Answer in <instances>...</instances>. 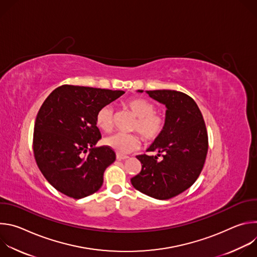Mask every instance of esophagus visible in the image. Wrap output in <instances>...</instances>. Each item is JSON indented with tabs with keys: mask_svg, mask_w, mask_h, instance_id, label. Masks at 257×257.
Instances as JSON below:
<instances>
[{
	"mask_svg": "<svg viewBox=\"0 0 257 257\" xmlns=\"http://www.w3.org/2000/svg\"><path fill=\"white\" fill-rule=\"evenodd\" d=\"M128 159V157L127 156H121V155H117V160H119V161H124V160H127Z\"/></svg>",
	"mask_w": 257,
	"mask_h": 257,
	"instance_id": "obj_1",
	"label": "esophagus"
}]
</instances>
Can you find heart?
I'll use <instances>...</instances> for the list:
<instances>
[{
  "instance_id": "obj_1",
  "label": "heart",
  "mask_w": 257,
  "mask_h": 257,
  "mask_svg": "<svg viewBox=\"0 0 257 257\" xmlns=\"http://www.w3.org/2000/svg\"><path fill=\"white\" fill-rule=\"evenodd\" d=\"M126 107L136 117L132 131L137 132L145 142L155 141L165 129V118L156 112L155 104L142 97L131 98L126 101ZM115 112L112 105H104L96 114L95 122L98 128L108 132L114 127ZM104 144L119 155H127L139 148V140L136 135L116 133L104 138Z\"/></svg>"
}]
</instances>
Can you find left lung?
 I'll return each mask as SVG.
<instances>
[{
    "instance_id": "8db88e82",
    "label": "left lung",
    "mask_w": 257,
    "mask_h": 257,
    "mask_svg": "<svg viewBox=\"0 0 257 257\" xmlns=\"http://www.w3.org/2000/svg\"><path fill=\"white\" fill-rule=\"evenodd\" d=\"M146 93L166 105L165 129L148 149L157 156L136 157L142 168L131 183L138 191L166 200L184 192L197 180L207 155V132L200 109L189 95L169 89Z\"/></svg>"
}]
</instances>
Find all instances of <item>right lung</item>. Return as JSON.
<instances>
[{"label":"right lung","instance_id":"obj_1","mask_svg":"<svg viewBox=\"0 0 257 257\" xmlns=\"http://www.w3.org/2000/svg\"><path fill=\"white\" fill-rule=\"evenodd\" d=\"M123 90L62 85L44 101L33 132V153L39 169L61 193L80 199L102 185L104 170L115 162L108 146L96 148L99 108L123 95Z\"/></svg>","mask_w":257,"mask_h":257}]
</instances>
